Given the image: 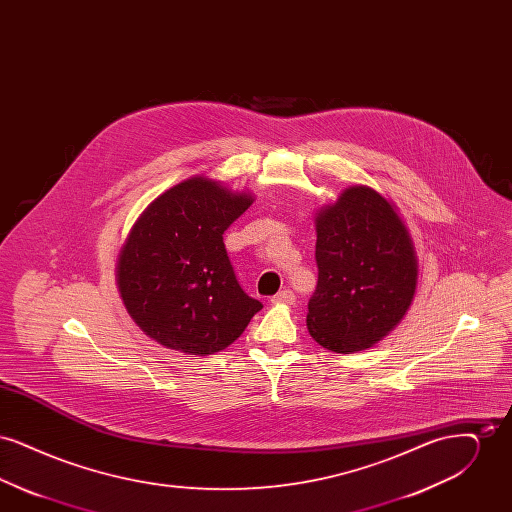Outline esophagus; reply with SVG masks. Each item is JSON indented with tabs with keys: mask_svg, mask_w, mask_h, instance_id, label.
<instances>
[{
	"mask_svg": "<svg viewBox=\"0 0 512 512\" xmlns=\"http://www.w3.org/2000/svg\"><path fill=\"white\" fill-rule=\"evenodd\" d=\"M270 301L274 305H293L295 303V293L292 290H284V292L276 293Z\"/></svg>",
	"mask_w": 512,
	"mask_h": 512,
	"instance_id": "obj_1",
	"label": "esophagus"
}]
</instances>
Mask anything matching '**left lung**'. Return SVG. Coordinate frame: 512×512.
Returning a JSON list of instances; mask_svg holds the SVG:
<instances>
[{
	"mask_svg": "<svg viewBox=\"0 0 512 512\" xmlns=\"http://www.w3.org/2000/svg\"><path fill=\"white\" fill-rule=\"evenodd\" d=\"M315 226L318 284L309 301V334L341 355L368 349L413 303L418 261L409 228L388 197L363 184L320 207Z\"/></svg>",
	"mask_w": 512,
	"mask_h": 512,
	"instance_id": "left-lung-1",
	"label": "left lung"
}]
</instances>
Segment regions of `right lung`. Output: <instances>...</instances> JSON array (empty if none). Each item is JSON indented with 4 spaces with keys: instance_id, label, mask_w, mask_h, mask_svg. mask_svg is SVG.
<instances>
[{
    "instance_id": "right-lung-1",
    "label": "right lung",
    "mask_w": 512,
    "mask_h": 512,
    "mask_svg": "<svg viewBox=\"0 0 512 512\" xmlns=\"http://www.w3.org/2000/svg\"><path fill=\"white\" fill-rule=\"evenodd\" d=\"M253 201L195 174L147 205L117 261L122 303L147 338L207 357L244 334L263 305L240 288L222 234Z\"/></svg>"
}]
</instances>
